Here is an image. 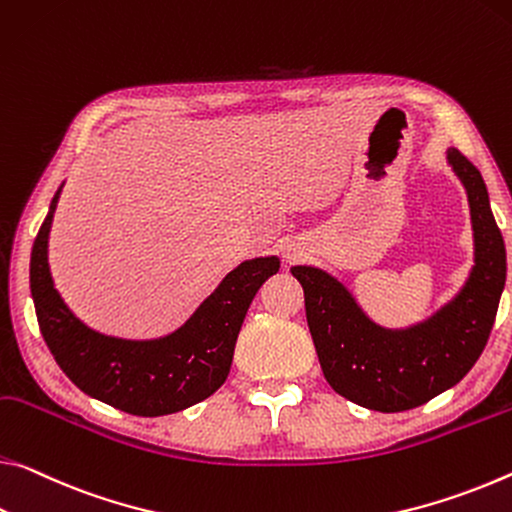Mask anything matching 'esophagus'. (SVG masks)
<instances>
[{
	"instance_id": "esophagus-1",
	"label": "esophagus",
	"mask_w": 512,
	"mask_h": 512,
	"mask_svg": "<svg viewBox=\"0 0 512 512\" xmlns=\"http://www.w3.org/2000/svg\"><path fill=\"white\" fill-rule=\"evenodd\" d=\"M285 262H289V264H294V262H298V259H303L305 257V250L300 248V243H287L285 246Z\"/></svg>"
}]
</instances>
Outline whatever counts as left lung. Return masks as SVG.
Here are the masks:
<instances>
[{
    "mask_svg": "<svg viewBox=\"0 0 512 512\" xmlns=\"http://www.w3.org/2000/svg\"><path fill=\"white\" fill-rule=\"evenodd\" d=\"M446 161L467 191L474 266L465 285L426 321L383 328L342 282L316 266H294L323 376L344 399L378 412H403L458 385L481 358L506 285V246L478 168L456 148Z\"/></svg>",
    "mask_w": 512,
    "mask_h": 512,
    "instance_id": "left-lung-1",
    "label": "left lung"
}]
</instances>
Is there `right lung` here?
<instances>
[{"label": "right lung", "mask_w": 512, "mask_h": 512, "mask_svg": "<svg viewBox=\"0 0 512 512\" xmlns=\"http://www.w3.org/2000/svg\"><path fill=\"white\" fill-rule=\"evenodd\" d=\"M63 184L31 250L29 285L38 326L63 373L81 392L136 417L191 408L225 383L234 344L255 294L280 259L255 257L225 275L184 326L157 339H123L88 328L54 287L47 243Z\"/></svg>", "instance_id": "1"}]
</instances>
